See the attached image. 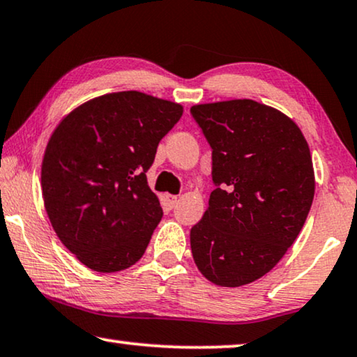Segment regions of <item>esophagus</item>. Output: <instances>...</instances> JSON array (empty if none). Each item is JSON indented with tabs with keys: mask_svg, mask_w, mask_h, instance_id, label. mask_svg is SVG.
Returning <instances> with one entry per match:
<instances>
[{
	"mask_svg": "<svg viewBox=\"0 0 357 357\" xmlns=\"http://www.w3.org/2000/svg\"><path fill=\"white\" fill-rule=\"evenodd\" d=\"M165 200H167V204H168V207L169 208H173L174 205L178 204V195H173V194H167L165 195Z\"/></svg>",
	"mask_w": 357,
	"mask_h": 357,
	"instance_id": "esophagus-1",
	"label": "esophagus"
}]
</instances>
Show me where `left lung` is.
I'll use <instances>...</instances> for the list:
<instances>
[{"mask_svg":"<svg viewBox=\"0 0 357 357\" xmlns=\"http://www.w3.org/2000/svg\"><path fill=\"white\" fill-rule=\"evenodd\" d=\"M190 113L212 147L217 184L190 229L192 257L213 284L238 288L268 273L303 229L312 157L298 124L255 100L200 103Z\"/></svg>","mask_w":357,"mask_h":357,"instance_id":"1","label":"left lung"}]
</instances>
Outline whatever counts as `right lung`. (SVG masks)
Wrapping results in <instances>:
<instances>
[{"label": "right lung", "instance_id": "right-lung-1", "mask_svg": "<svg viewBox=\"0 0 357 357\" xmlns=\"http://www.w3.org/2000/svg\"><path fill=\"white\" fill-rule=\"evenodd\" d=\"M183 112L137 90L113 92L79 105L53 130L42 162L45 210L85 267L121 272L144 255L163 217L145 173Z\"/></svg>", "mask_w": 357, "mask_h": 357}]
</instances>
